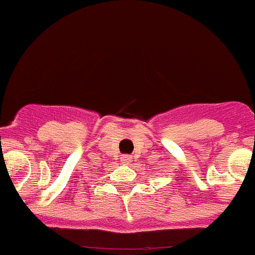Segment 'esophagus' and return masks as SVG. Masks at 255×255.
I'll return each instance as SVG.
<instances>
[{"label":"esophagus","mask_w":255,"mask_h":255,"mask_svg":"<svg viewBox=\"0 0 255 255\" xmlns=\"http://www.w3.org/2000/svg\"><path fill=\"white\" fill-rule=\"evenodd\" d=\"M123 163L126 165H130L132 163V157L130 155H125V156H123Z\"/></svg>","instance_id":"obj_1"}]
</instances>
